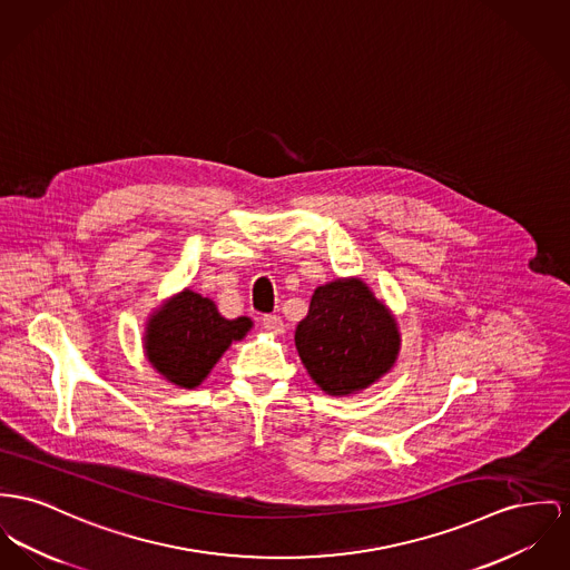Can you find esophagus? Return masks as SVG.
<instances>
[{"mask_svg":"<svg viewBox=\"0 0 570 570\" xmlns=\"http://www.w3.org/2000/svg\"><path fill=\"white\" fill-rule=\"evenodd\" d=\"M264 328L269 331L272 335H283L285 333V322L281 320V315H264Z\"/></svg>","mask_w":570,"mask_h":570,"instance_id":"obj_1","label":"esophagus"}]
</instances>
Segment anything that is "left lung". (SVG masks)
I'll return each instance as SVG.
<instances>
[{"label": "left lung", "instance_id": "obj_1", "mask_svg": "<svg viewBox=\"0 0 570 570\" xmlns=\"http://www.w3.org/2000/svg\"><path fill=\"white\" fill-rule=\"evenodd\" d=\"M294 340L311 380L335 397L379 382L393 370L402 347L395 315L356 276L315 289Z\"/></svg>", "mask_w": 570, "mask_h": 570}]
</instances>
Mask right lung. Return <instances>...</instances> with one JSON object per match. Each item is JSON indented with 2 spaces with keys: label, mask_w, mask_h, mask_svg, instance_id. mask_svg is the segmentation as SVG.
Returning a JSON list of instances; mask_svg holds the SVG:
<instances>
[{
  "label": "right lung",
  "mask_w": 570,
  "mask_h": 570,
  "mask_svg": "<svg viewBox=\"0 0 570 570\" xmlns=\"http://www.w3.org/2000/svg\"><path fill=\"white\" fill-rule=\"evenodd\" d=\"M250 328V317L227 320L209 298L184 289L149 315L142 347L157 374L175 386L196 389L228 345L242 342Z\"/></svg>",
  "instance_id": "1"
}]
</instances>
